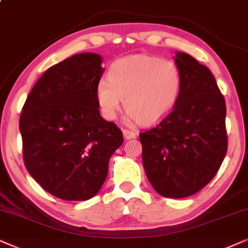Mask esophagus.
Returning a JSON list of instances; mask_svg holds the SVG:
<instances>
[{"label":"esophagus","instance_id":"obj_1","mask_svg":"<svg viewBox=\"0 0 248 248\" xmlns=\"http://www.w3.org/2000/svg\"><path fill=\"white\" fill-rule=\"evenodd\" d=\"M122 134H124V137L126 140H133L136 137V133L129 129H122Z\"/></svg>","mask_w":248,"mask_h":248}]
</instances>
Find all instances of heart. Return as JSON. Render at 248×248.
Here are the masks:
<instances>
[{
	"label": "heart",
	"mask_w": 248,
	"mask_h": 248,
	"mask_svg": "<svg viewBox=\"0 0 248 248\" xmlns=\"http://www.w3.org/2000/svg\"><path fill=\"white\" fill-rule=\"evenodd\" d=\"M182 72L170 59L134 55L111 65L108 79L96 87V98L103 117L114 120L122 106L128 122L150 124L170 113L180 98Z\"/></svg>",
	"instance_id": "1"
}]
</instances>
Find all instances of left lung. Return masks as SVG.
Instances as JSON below:
<instances>
[{"instance_id": "left-lung-1", "label": "left lung", "mask_w": 248, "mask_h": 248, "mask_svg": "<svg viewBox=\"0 0 248 248\" xmlns=\"http://www.w3.org/2000/svg\"><path fill=\"white\" fill-rule=\"evenodd\" d=\"M175 62L183 83L173 111L140 134L142 160L153 189L166 198H186L207 186L228 150L224 97L214 75L184 52Z\"/></svg>"}]
</instances>
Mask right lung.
<instances>
[{"mask_svg":"<svg viewBox=\"0 0 248 248\" xmlns=\"http://www.w3.org/2000/svg\"><path fill=\"white\" fill-rule=\"evenodd\" d=\"M103 73L99 55L72 56L43 73L23 106L25 166L59 199L96 196L108 176L109 158L124 143L117 124L99 113L96 87Z\"/></svg>","mask_w":248,"mask_h":248,"instance_id":"1","label":"right lung"}]
</instances>
